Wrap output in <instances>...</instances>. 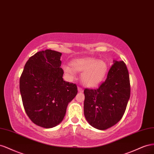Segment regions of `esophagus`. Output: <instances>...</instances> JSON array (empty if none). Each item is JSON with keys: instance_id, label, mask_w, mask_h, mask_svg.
<instances>
[{"instance_id": "esophagus-1", "label": "esophagus", "mask_w": 154, "mask_h": 154, "mask_svg": "<svg viewBox=\"0 0 154 154\" xmlns=\"http://www.w3.org/2000/svg\"><path fill=\"white\" fill-rule=\"evenodd\" d=\"M78 91L79 92H80V93H81V92H82L83 91V90L81 88H80V87H78Z\"/></svg>"}]
</instances>
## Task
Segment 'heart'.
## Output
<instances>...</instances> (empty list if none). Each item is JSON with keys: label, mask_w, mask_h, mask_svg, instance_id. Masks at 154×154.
Here are the masks:
<instances>
[{"label": "heart", "mask_w": 154, "mask_h": 154, "mask_svg": "<svg viewBox=\"0 0 154 154\" xmlns=\"http://www.w3.org/2000/svg\"><path fill=\"white\" fill-rule=\"evenodd\" d=\"M72 66L64 65L63 68L68 75L74 79L76 72L82 73L81 80L85 87L94 88L104 81L108 73V66L106 62L94 58L77 59L72 63Z\"/></svg>", "instance_id": "1"}]
</instances>
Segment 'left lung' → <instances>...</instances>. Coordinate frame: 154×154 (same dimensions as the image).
Segmentation results:
<instances>
[{
	"label": "left lung",
	"instance_id": "obj_1",
	"mask_svg": "<svg viewBox=\"0 0 154 154\" xmlns=\"http://www.w3.org/2000/svg\"><path fill=\"white\" fill-rule=\"evenodd\" d=\"M84 113L94 128L104 130L123 116L130 96L128 69L123 61L113 60L107 78L96 89H85Z\"/></svg>",
	"mask_w": 154,
	"mask_h": 154
}]
</instances>
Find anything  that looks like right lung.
<instances>
[{
	"label": "right lung",
	"mask_w": 154,
	"mask_h": 154,
	"mask_svg": "<svg viewBox=\"0 0 154 154\" xmlns=\"http://www.w3.org/2000/svg\"><path fill=\"white\" fill-rule=\"evenodd\" d=\"M61 55L51 50L36 53L26 62L20 78L25 112L33 123L42 128L60 124L77 94L75 84L63 80Z\"/></svg>",
	"instance_id": "obj_1"
}]
</instances>
